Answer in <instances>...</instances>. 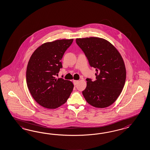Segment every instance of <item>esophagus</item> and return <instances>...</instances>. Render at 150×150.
Listing matches in <instances>:
<instances>
[{
  "mask_svg": "<svg viewBox=\"0 0 150 150\" xmlns=\"http://www.w3.org/2000/svg\"><path fill=\"white\" fill-rule=\"evenodd\" d=\"M78 82H79V81H76V80H74V81H73V84H74V86H76L77 84L78 83Z\"/></svg>",
  "mask_w": 150,
  "mask_h": 150,
  "instance_id": "obj_1",
  "label": "esophagus"
}]
</instances>
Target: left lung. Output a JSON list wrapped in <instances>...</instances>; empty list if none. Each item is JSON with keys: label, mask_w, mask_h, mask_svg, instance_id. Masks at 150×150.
Wrapping results in <instances>:
<instances>
[{"label": "left lung", "mask_w": 150, "mask_h": 150, "mask_svg": "<svg viewBox=\"0 0 150 150\" xmlns=\"http://www.w3.org/2000/svg\"><path fill=\"white\" fill-rule=\"evenodd\" d=\"M76 41L96 71L95 81L86 79V87L82 91L86 101L97 108L111 105L120 94L126 79L125 67L120 52L104 39L90 37Z\"/></svg>", "instance_id": "1"}]
</instances>
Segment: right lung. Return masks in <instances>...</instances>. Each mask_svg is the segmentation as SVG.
I'll list each match as a JSON object with an SVG mask.
<instances>
[{
	"instance_id": "1",
	"label": "right lung",
	"mask_w": 150,
	"mask_h": 150,
	"mask_svg": "<svg viewBox=\"0 0 150 150\" xmlns=\"http://www.w3.org/2000/svg\"><path fill=\"white\" fill-rule=\"evenodd\" d=\"M73 39L44 43L31 56L26 71L28 88L35 101L42 106L54 109L64 104L73 90V83L56 79L62 64L64 54Z\"/></svg>"
}]
</instances>
